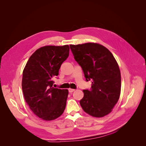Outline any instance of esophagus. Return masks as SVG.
<instances>
[{
    "mask_svg": "<svg viewBox=\"0 0 146 146\" xmlns=\"http://www.w3.org/2000/svg\"><path fill=\"white\" fill-rule=\"evenodd\" d=\"M74 91H75V90L74 89H72V88H69V92H72Z\"/></svg>",
    "mask_w": 146,
    "mask_h": 146,
    "instance_id": "1",
    "label": "esophagus"
}]
</instances>
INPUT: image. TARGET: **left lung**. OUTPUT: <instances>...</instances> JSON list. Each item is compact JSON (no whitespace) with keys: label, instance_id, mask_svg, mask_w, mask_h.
<instances>
[{"label":"left lung","instance_id":"8db88e82","mask_svg":"<svg viewBox=\"0 0 146 146\" xmlns=\"http://www.w3.org/2000/svg\"><path fill=\"white\" fill-rule=\"evenodd\" d=\"M70 48L86 81L92 82L90 90H83L80 104L83 111L95 117L107 115L121 94V72L116 59L107 48L98 43L70 44Z\"/></svg>","mask_w":146,"mask_h":146}]
</instances>
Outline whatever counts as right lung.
<instances>
[{
    "label": "right lung",
    "instance_id": "obj_1",
    "mask_svg": "<svg viewBox=\"0 0 146 146\" xmlns=\"http://www.w3.org/2000/svg\"><path fill=\"white\" fill-rule=\"evenodd\" d=\"M69 54L68 45L41 47L30 56L24 69L22 88L25 102L42 120H54L64 111L68 90L52 87V78L58 76Z\"/></svg>",
    "mask_w": 146,
    "mask_h": 146
}]
</instances>
